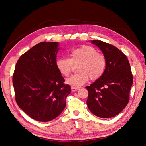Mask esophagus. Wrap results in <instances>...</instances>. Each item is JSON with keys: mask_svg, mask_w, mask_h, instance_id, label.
Here are the masks:
<instances>
[{"mask_svg": "<svg viewBox=\"0 0 146 146\" xmlns=\"http://www.w3.org/2000/svg\"><path fill=\"white\" fill-rule=\"evenodd\" d=\"M79 90V88H74V87H72V91H78Z\"/></svg>", "mask_w": 146, "mask_h": 146, "instance_id": "34e87169", "label": "esophagus"}]
</instances>
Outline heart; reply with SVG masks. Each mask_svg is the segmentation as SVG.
<instances>
[{
    "label": "heart",
    "mask_w": 146,
    "mask_h": 146,
    "mask_svg": "<svg viewBox=\"0 0 146 146\" xmlns=\"http://www.w3.org/2000/svg\"><path fill=\"white\" fill-rule=\"evenodd\" d=\"M70 58H58L56 61V67L60 73L68 77L77 66L78 73L67 79L66 83L74 88H79L88 81L97 80L103 76L107 67L105 56L98 52L91 46L84 45L74 49L69 54Z\"/></svg>",
    "instance_id": "heart-1"
}]
</instances>
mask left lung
I'll return each instance as SVG.
<instances>
[{
    "label": "left lung",
    "mask_w": 146,
    "mask_h": 146,
    "mask_svg": "<svg viewBox=\"0 0 146 146\" xmlns=\"http://www.w3.org/2000/svg\"><path fill=\"white\" fill-rule=\"evenodd\" d=\"M103 52L107 60L105 73L90 86L86 104L90 111L101 118H111L121 112L129 101L133 77L126 56L116 46L92 40Z\"/></svg>",
    "instance_id": "obj_1"
}]
</instances>
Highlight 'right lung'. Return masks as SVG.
<instances>
[{
    "label": "right lung",
    "mask_w": 146,
    "mask_h": 146,
    "mask_svg": "<svg viewBox=\"0 0 146 146\" xmlns=\"http://www.w3.org/2000/svg\"><path fill=\"white\" fill-rule=\"evenodd\" d=\"M58 43L43 42L23 54L12 76L16 102L31 119L48 122L66 106L71 87L56 67Z\"/></svg>",
    "instance_id": "1"
}]
</instances>
